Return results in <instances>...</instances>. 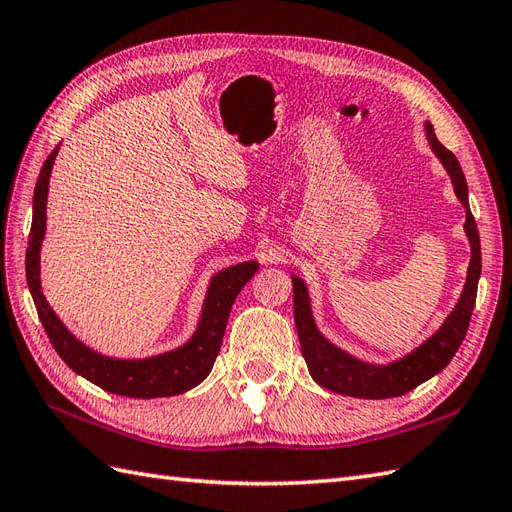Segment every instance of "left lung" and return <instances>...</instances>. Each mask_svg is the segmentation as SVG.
I'll list each match as a JSON object with an SVG mask.
<instances>
[{
  "label": "left lung",
  "instance_id": "1",
  "mask_svg": "<svg viewBox=\"0 0 512 512\" xmlns=\"http://www.w3.org/2000/svg\"><path fill=\"white\" fill-rule=\"evenodd\" d=\"M426 136L430 142V149L435 153L443 168L448 170L452 179V186L456 192V199L465 207V233L471 244V259L467 270V281L463 287V294L458 298L456 307L445 322L439 326V331L428 337L426 342L415 348L409 355L387 363V365H374L365 363L357 357L348 355L346 350L331 344L320 331L316 322H313L309 292L303 279L292 277L294 285V322L300 339V350L307 361V368L313 381L322 385L324 389L342 393V396L352 398H368V400H383V398H396L404 396L406 391L422 385L428 378L439 374L445 365L452 361L458 346L463 344L467 335V326L471 320V311L476 305V292H478V279L482 268L480 257V235L476 220L471 216L469 199H467V181L463 175V168L458 164L452 151H448L437 140L435 129L426 121Z\"/></svg>",
  "mask_w": 512,
  "mask_h": 512
}]
</instances>
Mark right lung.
Here are the masks:
<instances>
[{
    "instance_id": "right-lung-1",
    "label": "right lung",
    "mask_w": 512,
    "mask_h": 512,
    "mask_svg": "<svg viewBox=\"0 0 512 512\" xmlns=\"http://www.w3.org/2000/svg\"><path fill=\"white\" fill-rule=\"evenodd\" d=\"M58 147L49 153L41 175H38L34 188V214L30 229V246L25 253V277L34 298V305L41 318L49 342L69 368L84 376L86 381L106 389L116 396L127 398H166L179 396L192 387L205 381L212 372L214 361L220 352L222 337H225L231 305L242 287L251 281L257 272V261H244V264L231 266L214 274L207 287L203 311L194 335L186 344L168 350L164 355L149 359H114L103 357L97 350L82 344L60 318L49 307L41 290V246L47 229V192L49 175L54 168Z\"/></svg>"
}]
</instances>
